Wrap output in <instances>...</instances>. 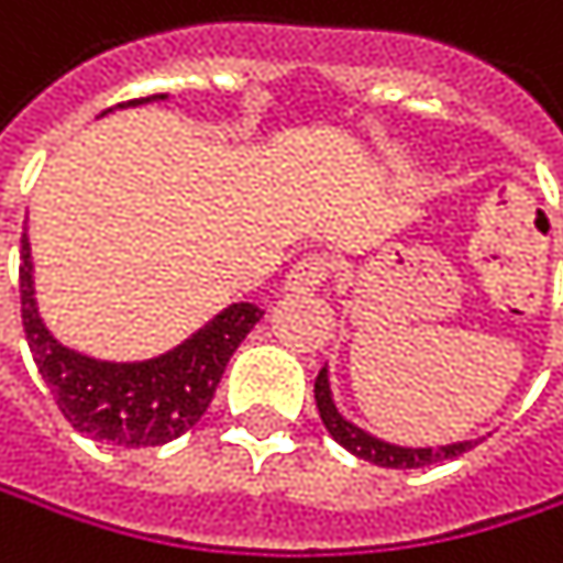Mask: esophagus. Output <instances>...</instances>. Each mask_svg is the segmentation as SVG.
I'll return each instance as SVG.
<instances>
[{
	"label": "esophagus",
	"instance_id": "obj_1",
	"mask_svg": "<svg viewBox=\"0 0 563 563\" xmlns=\"http://www.w3.org/2000/svg\"><path fill=\"white\" fill-rule=\"evenodd\" d=\"M327 276H330V260L320 253H310L300 263H294V269L287 273V290H297V294L317 290V287H323Z\"/></svg>",
	"mask_w": 563,
	"mask_h": 563
}]
</instances>
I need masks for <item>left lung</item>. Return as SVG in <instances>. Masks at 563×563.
Returning <instances> with one entry per match:
<instances>
[{
  "label": "left lung",
  "mask_w": 563,
  "mask_h": 563,
  "mask_svg": "<svg viewBox=\"0 0 563 563\" xmlns=\"http://www.w3.org/2000/svg\"><path fill=\"white\" fill-rule=\"evenodd\" d=\"M317 409H320V419L327 426V432L346 449L353 452L356 459L363 462H373V465H383V468H426V465H435V462H445V459H459L462 452H468L472 445L478 442H449V445H396V442H386V439H376L369 435L366 429H360L356 422H350L336 402H333V389H330V373L327 366L320 369L317 376Z\"/></svg>",
  "instance_id": "left-lung-1"
}]
</instances>
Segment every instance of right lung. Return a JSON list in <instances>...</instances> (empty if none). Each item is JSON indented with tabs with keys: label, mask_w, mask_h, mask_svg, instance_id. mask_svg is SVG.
<instances>
[{
	"label": "right lung",
	"mask_w": 563,
	"mask_h": 563,
	"mask_svg": "<svg viewBox=\"0 0 563 563\" xmlns=\"http://www.w3.org/2000/svg\"><path fill=\"white\" fill-rule=\"evenodd\" d=\"M164 98L167 95H151L124 101L118 108H134ZM19 294L32 360L42 379L48 383L62 416L71 422V429L91 435L95 442H111L124 449L164 445L194 429L207 412L230 356L263 317L256 303H230L210 323H203L197 333H190L184 343L161 356L134 363L95 360L88 353L68 350L45 327L35 300V266L25 233Z\"/></svg>",
	"instance_id": "right-lung-1"
}]
</instances>
